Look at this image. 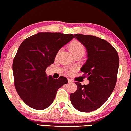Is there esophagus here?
I'll return each mask as SVG.
<instances>
[{"instance_id":"34e87169","label":"esophagus","mask_w":131,"mask_h":131,"mask_svg":"<svg viewBox=\"0 0 131 131\" xmlns=\"http://www.w3.org/2000/svg\"><path fill=\"white\" fill-rule=\"evenodd\" d=\"M68 82L69 83H72V82H73V81H72V80H71V79H68Z\"/></svg>"}]
</instances>
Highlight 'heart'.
I'll use <instances>...</instances> for the list:
<instances>
[{
  "instance_id": "obj_1",
  "label": "heart",
  "mask_w": 131,
  "mask_h": 131,
  "mask_svg": "<svg viewBox=\"0 0 131 131\" xmlns=\"http://www.w3.org/2000/svg\"><path fill=\"white\" fill-rule=\"evenodd\" d=\"M69 49L73 55L75 56H77L78 55L83 56L85 53V47L83 45L82 43L77 40H74L69 45ZM60 50L57 52V54H56V57L59 56V53H60Z\"/></svg>"
}]
</instances>
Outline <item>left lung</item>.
I'll list each match as a JSON object with an SVG mask.
<instances>
[{"instance_id":"1","label":"left lung","mask_w":131,"mask_h":131,"mask_svg":"<svg viewBox=\"0 0 131 131\" xmlns=\"http://www.w3.org/2000/svg\"><path fill=\"white\" fill-rule=\"evenodd\" d=\"M74 38L86 48L88 59L80 70L89 83L82 85L75 82L77 90L69 97L76 110L91 112L102 106L114 91L119 67L118 54L110 43L96 36L75 34Z\"/></svg>"}]
</instances>
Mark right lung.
Returning a JSON list of instances; mask_svg holds the SVG:
<instances>
[{
	"label": "right lung",
	"instance_id": "1",
	"mask_svg": "<svg viewBox=\"0 0 131 131\" xmlns=\"http://www.w3.org/2000/svg\"><path fill=\"white\" fill-rule=\"evenodd\" d=\"M74 38L72 34L39 32L25 39L13 59L14 83L20 97L31 108L41 110L52 103L58 89L68 83L46 74L62 46Z\"/></svg>",
	"mask_w": 131,
	"mask_h": 131
}]
</instances>
